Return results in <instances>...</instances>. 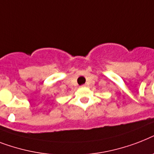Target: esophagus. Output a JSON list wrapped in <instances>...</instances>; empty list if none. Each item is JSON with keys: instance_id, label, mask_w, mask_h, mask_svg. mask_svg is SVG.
<instances>
[{"instance_id": "obj_1", "label": "esophagus", "mask_w": 154, "mask_h": 154, "mask_svg": "<svg viewBox=\"0 0 154 154\" xmlns=\"http://www.w3.org/2000/svg\"><path fill=\"white\" fill-rule=\"evenodd\" d=\"M82 87H87V85H86V84H84V85H83V86H82Z\"/></svg>"}]
</instances>
